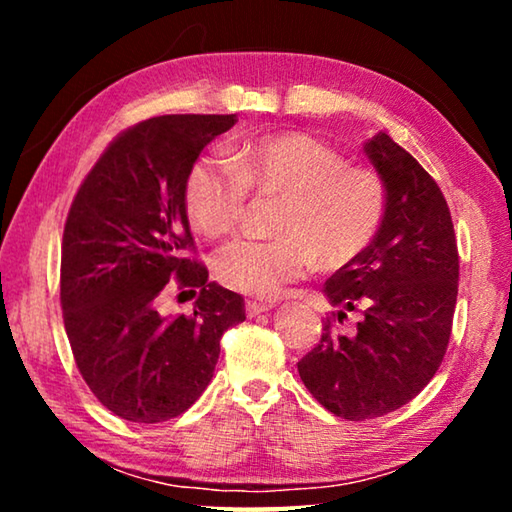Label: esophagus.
Returning <instances> with one entry per match:
<instances>
[{"label":"esophagus","mask_w":512,"mask_h":512,"mask_svg":"<svg viewBox=\"0 0 512 512\" xmlns=\"http://www.w3.org/2000/svg\"><path fill=\"white\" fill-rule=\"evenodd\" d=\"M268 309H273L271 302H262V300H248V302H246V314H248V318H255V316H259V314H264V311H268Z\"/></svg>","instance_id":"esophagus-1"}]
</instances>
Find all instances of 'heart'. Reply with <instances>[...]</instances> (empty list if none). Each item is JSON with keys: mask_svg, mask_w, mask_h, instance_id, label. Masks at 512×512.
<instances>
[{"mask_svg": "<svg viewBox=\"0 0 512 512\" xmlns=\"http://www.w3.org/2000/svg\"><path fill=\"white\" fill-rule=\"evenodd\" d=\"M250 192L282 198L277 239H237L216 255L225 287L275 298L311 268L339 271L366 253L386 216V187L375 171L350 167L334 146L307 133L239 144L230 162L201 158L185 180L194 228L216 239L244 219Z\"/></svg>", "mask_w": 512, "mask_h": 512, "instance_id": "b5f03b06", "label": "heart"}]
</instances>
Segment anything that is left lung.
Masks as SVG:
<instances>
[{"instance_id":"1","label":"left lung","mask_w":512,"mask_h":512,"mask_svg":"<svg viewBox=\"0 0 512 512\" xmlns=\"http://www.w3.org/2000/svg\"><path fill=\"white\" fill-rule=\"evenodd\" d=\"M363 151L386 187L384 223L366 253L325 282L341 311L298 361L307 391L354 422L400 409L429 384L447 352L458 296L454 223L436 180L386 133ZM348 310L362 318L343 335L335 320Z\"/></svg>"}]
</instances>
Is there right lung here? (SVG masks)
I'll return each mask as SVG.
<instances>
[{"label":"right lung","mask_w":512,"mask_h":512,"mask_svg":"<svg viewBox=\"0 0 512 512\" xmlns=\"http://www.w3.org/2000/svg\"><path fill=\"white\" fill-rule=\"evenodd\" d=\"M237 115H162L119 133L76 192L60 257V307L79 372L131 422L185 413L210 384L221 336L246 320L244 298L207 282L185 207L201 151ZM169 279L198 288L192 317L164 319Z\"/></svg>","instance_id":"obj_1"}]
</instances>
